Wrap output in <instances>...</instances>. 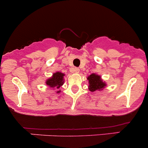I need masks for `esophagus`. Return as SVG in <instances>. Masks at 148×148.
I'll return each instance as SVG.
<instances>
[{"label": "esophagus", "mask_w": 148, "mask_h": 148, "mask_svg": "<svg viewBox=\"0 0 148 148\" xmlns=\"http://www.w3.org/2000/svg\"><path fill=\"white\" fill-rule=\"evenodd\" d=\"M80 70L78 67H73V68L71 69V72L72 73H79Z\"/></svg>", "instance_id": "1"}]
</instances>
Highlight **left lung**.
<instances>
[{
    "label": "left lung",
    "instance_id": "left-lung-1",
    "mask_svg": "<svg viewBox=\"0 0 148 148\" xmlns=\"http://www.w3.org/2000/svg\"><path fill=\"white\" fill-rule=\"evenodd\" d=\"M87 79L88 80V84H89L88 86L91 91H95L97 90L100 91L106 86V84L102 81L101 76L99 75L92 73L91 75L88 76Z\"/></svg>",
    "mask_w": 148,
    "mask_h": 148
}]
</instances>
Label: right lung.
<instances>
[{"label": "right lung", "mask_w": 148, "mask_h": 148, "mask_svg": "<svg viewBox=\"0 0 148 148\" xmlns=\"http://www.w3.org/2000/svg\"><path fill=\"white\" fill-rule=\"evenodd\" d=\"M64 74L61 73V72L54 73L51 78L47 79L46 84L49 86V87H50V88H54L55 87V88H59L64 84ZM60 92V91H58L57 93L59 94Z\"/></svg>", "instance_id": "1"}]
</instances>
